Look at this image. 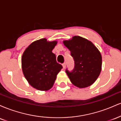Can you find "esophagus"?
Instances as JSON below:
<instances>
[{
	"label": "esophagus",
	"instance_id": "obj_1",
	"mask_svg": "<svg viewBox=\"0 0 121 121\" xmlns=\"http://www.w3.org/2000/svg\"><path fill=\"white\" fill-rule=\"evenodd\" d=\"M62 67H63V69H65L66 68V63L65 62L62 64Z\"/></svg>",
	"mask_w": 121,
	"mask_h": 121
}]
</instances>
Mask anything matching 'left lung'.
I'll list each match as a JSON object with an SVG mask.
<instances>
[{
  "label": "left lung",
  "instance_id": "1",
  "mask_svg": "<svg viewBox=\"0 0 121 121\" xmlns=\"http://www.w3.org/2000/svg\"><path fill=\"white\" fill-rule=\"evenodd\" d=\"M63 43L70 51L74 60L73 71L66 70L70 81L79 88L91 85L98 78L102 69L101 52L92 42L78 36L64 40Z\"/></svg>",
  "mask_w": 121,
  "mask_h": 121
}]
</instances>
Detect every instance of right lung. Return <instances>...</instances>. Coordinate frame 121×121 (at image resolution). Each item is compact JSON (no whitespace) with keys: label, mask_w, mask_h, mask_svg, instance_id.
Here are the masks:
<instances>
[{"label":"right lung","mask_w":121,"mask_h":121,"mask_svg":"<svg viewBox=\"0 0 121 121\" xmlns=\"http://www.w3.org/2000/svg\"><path fill=\"white\" fill-rule=\"evenodd\" d=\"M57 41L45 38L35 41L25 49L22 56V68L28 82L35 89L47 91L52 88L57 75L62 68L52 52Z\"/></svg>","instance_id":"obj_1"}]
</instances>
